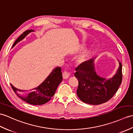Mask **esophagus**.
<instances>
[{
  "instance_id": "1",
  "label": "esophagus",
  "mask_w": 133,
  "mask_h": 133,
  "mask_svg": "<svg viewBox=\"0 0 133 133\" xmlns=\"http://www.w3.org/2000/svg\"><path fill=\"white\" fill-rule=\"evenodd\" d=\"M62 76H63V79H67L69 77V76H70V73L69 72H67V71L64 70V71L63 72Z\"/></svg>"
}]
</instances>
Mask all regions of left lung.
<instances>
[{"label": "left lung", "instance_id": "obj_1", "mask_svg": "<svg viewBox=\"0 0 133 133\" xmlns=\"http://www.w3.org/2000/svg\"><path fill=\"white\" fill-rule=\"evenodd\" d=\"M75 71L74 75L79 82L77 95L87 104L98 105L109 101L122 83V64L120 62L116 75L108 80L100 78L96 74L93 59L83 62Z\"/></svg>", "mask_w": 133, "mask_h": 133}]
</instances>
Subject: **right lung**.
<instances>
[{"label":"right lung","mask_w":133,"mask_h":133,"mask_svg":"<svg viewBox=\"0 0 133 133\" xmlns=\"http://www.w3.org/2000/svg\"><path fill=\"white\" fill-rule=\"evenodd\" d=\"M32 31L34 30H27L25 31L15 41L12 47H14L18 42L23 39L29 32ZM62 81V74L61 72V68L58 67L52 71L41 85H39L38 87L33 89L32 91L20 90L14 87L11 84V85L15 93L23 100L30 104L39 105L46 103L51 99Z\"/></svg>","instance_id":"obj_1"}]
</instances>
